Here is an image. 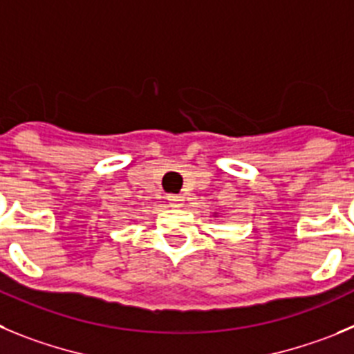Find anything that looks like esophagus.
<instances>
[{
  "mask_svg": "<svg viewBox=\"0 0 354 354\" xmlns=\"http://www.w3.org/2000/svg\"><path fill=\"white\" fill-rule=\"evenodd\" d=\"M167 201H169V206H173V208H181L185 203V197L181 194H171V196H167Z\"/></svg>",
  "mask_w": 354,
  "mask_h": 354,
  "instance_id": "34e87169",
  "label": "esophagus"
}]
</instances>
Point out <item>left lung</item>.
<instances>
[{"label": "left lung", "instance_id": "1", "mask_svg": "<svg viewBox=\"0 0 354 354\" xmlns=\"http://www.w3.org/2000/svg\"><path fill=\"white\" fill-rule=\"evenodd\" d=\"M213 216H218V213H213Z\"/></svg>", "mask_w": 354, "mask_h": 354}]
</instances>
